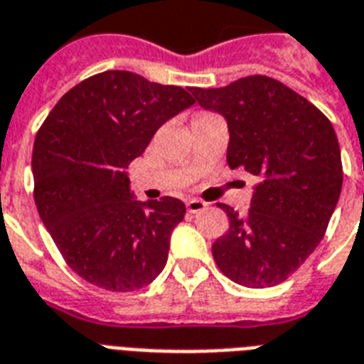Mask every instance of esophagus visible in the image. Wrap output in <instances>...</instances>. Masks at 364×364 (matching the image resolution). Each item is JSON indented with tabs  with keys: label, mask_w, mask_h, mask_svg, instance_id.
<instances>
[{
	"label": "esophagus",
	"mask_w": 364,
	"mask_h": 364,
	"mask_svg": "<svg viewBox=\"0 0 364 364\" xmlns=\"http://www.w3.org/2000/svg\"><path fill=\"white\" fill-rule=\"evenodd\" d=\"M186 208H188V213H201L207 208V203L201 201V199H188L186 201Z\"/></svg>",
	"instance_id": "1"
}]
</instances>
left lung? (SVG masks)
Segmentation results:
<instances>
[{
    "label": "left lung",
    "mask_w": 364,
    "mask_h": 364,
    "mask_svg": "<svg viewBox=\"0 0 364 364\" xmlns=\"http://www.w3.org/2000/svg\"><path fill=\"white\" fill-rule=\"evenodd\" d=\"M191 92L203 108L226 117L230 168L260 176L245 216L218 205L230 228L214 241V262L243 287L283 283L317 249L340 197L334 127L308 98L267 75Z\"/></svg>",
    "instance_id": "1"
}]
</instances>
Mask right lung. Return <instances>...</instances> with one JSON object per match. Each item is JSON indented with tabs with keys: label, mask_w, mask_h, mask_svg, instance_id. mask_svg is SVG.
<instances>
[{
	"label": "right lung",
	"mask_w": 364,
	"mask_h": 364,
	"mask_svg": "<svg viewBox=\"0 0 364 364\" xmlns=\"http://www.w3.org/2000/svg\"><path fill=\"white\" fill-rule=\"evenodd\" d=\"M190 89L108 70L70 89L33 142V201L62 258L114 292L150 284L184 220L174 197L132 201L127 168L159 127L196 102Z\"/></svg>",
	"instance_id": "obj_1"
}]
</instances>
